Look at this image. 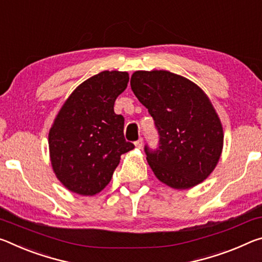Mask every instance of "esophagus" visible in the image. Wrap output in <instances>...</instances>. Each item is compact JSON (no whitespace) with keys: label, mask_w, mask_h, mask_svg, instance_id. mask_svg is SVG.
I'll return each instance as SVG.
<instances>
[{"label":"esophagus","mask_w":262,"mask_h":262,"mask_svg":"<svg viewBox=\"0 0 262 262\" xmlns=\"http://www.w3.org/2000/svg\"><path fill=\"white\" fill-rule=\"evenodd\" d=\"M143 138H139L138 140H137L136 141V143H135V145H136V147L137 148H141V147H143Z\"/></svg>","instance_id":"esophagus-1"}]
</instances>
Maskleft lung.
Here are the masks:
<instances>
[{
  "mask_svg": "<svg viewBox=\"0 0 262 262\" xmlns=\"http://www.w3.org/2000/svg\"><path fill=\"white\" fill-rule=\"evenodd\" d=\"M131 89L153 117L159 146L145 145L156 177L174 189L203 182L223 149L222 123L199 85L168 71H137Z\"/></svg>",
  "mask_w": 262,
  "mask_h": 262,
  "instance_id": "left-lung-1",
  "label": "left lung"
}]
</instances>
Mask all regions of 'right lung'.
Returning a JSON list of instances; mask_svg holds the SVG:
<instances>
[{
	"mask_svg": "<svg viewBox=\"0 0 262 262\" xmlns=\"http://www.w3.org/2000/svg\"><path fill=\"white\" fill-rule=\"evenodd\" d=\"M126 72L104 71L81 83L60 109L49 134L51 164L68 190L93 196L104 189L121 156L135 148L124 138V117L114 105Z\"/></svg>",
	"mask_w": 262,
	"mask_h": 262,
	"instance_id": "1",
	"label": "right lung"
}]
</instances>
